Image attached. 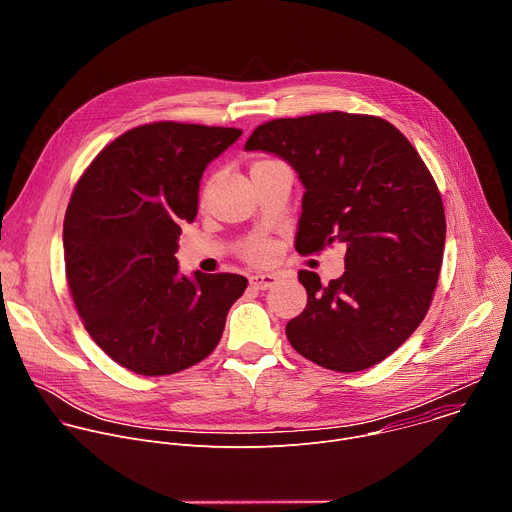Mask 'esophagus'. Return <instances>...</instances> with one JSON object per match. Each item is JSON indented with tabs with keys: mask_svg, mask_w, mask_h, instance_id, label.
Listing matches in <instances>:
<instances>
[{
	"mask_svg": "<svg viewBox=\"0 0 512 512\" xmlns=\"http://www.w3.org/2000/svg\"><path fill=\"white\" fill-rule=\"evenodd\" d=\"M249 283L255 289H269V287H273L277 283V277L271 275V273H257V275L249 277Z\"/></svg>",
	"mask_w": 512,
	"mask_h": 512,
	"instance_id": "esophagus-1",
	"label": "esophagus"
}]
</instances>
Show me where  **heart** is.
I'll list each match as a JSON object with an SVG mask.
<instances>
[{"label": "heart", "instance_id": "obj_1", "mask_svg": "<svg viewBox=\"0 0 512 512\" xmlns=\"http://www.w3.org/2000/svg\"><path fill=\"white\" fill-rule=\"evenodd\" d=\"M257 164H263V162H255L253 166H257ZM245 253L253 263H265L271 255V247L265 241H253V243L247 245Z\"/></svg>", "mask_w": 512, "mask_h": 512}]
</instances>
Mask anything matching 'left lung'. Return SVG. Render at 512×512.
<instances>
[{
  "label": "left lung",
  "mask_w": 512,
  "mask_h": 512,
  "mask_svg": "<svg viewBox=\"0 0 512 512\" xmlns=\"http://www.w3.org/2000/svg\"><path fill=\"white\" fill-rule=\"evenodd\" d=\"M245 150L298 172L300 255L346 245V271L328 285L298 273L308 304L285 326L289 344L330 371L373 367L421 324L440 277L446 214L429 170L395 125L342 111L267 121Z\"/></svg>",
  "instance_id": "obj_1"
}]
</instances>
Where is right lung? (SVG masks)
Instances as JSON below:
<instances>
[{
	"label": "right lung",
	"mask_w": 512,
	"mask_h": 512,
	"mask_svg": "<svg viewBox=\"0 0 512 512\" xmlns=\"http://www.w3.org/2000/svg\"><path fill=\"white\" fill-rule=\"evenodd\" d=\"M235 127L139 125L93 160L64 216L66 279L91 338L121 367L160 377L206 358L247 279L178 271V239L198 212L206 166Z\"/></svg>",
	"instance_id": "obj_1"
}]
</instances>
